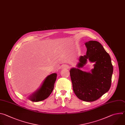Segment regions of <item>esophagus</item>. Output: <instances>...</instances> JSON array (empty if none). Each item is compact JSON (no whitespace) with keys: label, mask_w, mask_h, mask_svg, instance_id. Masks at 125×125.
<instances>
[{"label":"esophagus","mask_w":125,"mask_h":125,"mask_svg":"<svg viewBox=\"0 0 125 125\" xmlns=\"http://www.w3.org/2000/svg\"><path fill=\"white\" fill-rule=\"evenodd\" d=\"M69 66L67 64H63L62 67V69H68L69 68Z\"/></svg>","instance_id":"34e87169"}]
</instances>
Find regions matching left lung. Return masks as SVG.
<instances>
[{"mask_svg":"<svg viewBox=\"0 0 125 125\" xmlns=\"http://www.w3.org/2000/svg\"><path fill=\"white\" fill-rule=\"evenodd\" d=\"M85 45L86 55L80 57L78 68H72L70 75L75 94L81 100L91 102L97 100L110 89L113 67L109 55L100 43L89 41ZM88 59L95 62L91 73L79 69Z\"/></svg>","mask_w":125,"mask_h":125,"instance_id":"left-lung-1","label":"left lung"}]
</instances>
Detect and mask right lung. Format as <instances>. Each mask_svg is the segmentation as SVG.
Returning <instances> with one entry per match:
<instances>
[{
  "label": "right lung",
  "instance_id": "right-lung-1",
  "mask_svg": "<svg viewBox=\"0 0 125 125\" xmlns=\"http://www.w3.org/2000/svg\"><path fill=\"white\" fill-rule=\"evenodd\" d=\"M57 76L56 73H53L48 76L40 88L30 96V100L33 102H37L43 101L48 97L54 89Z\"/></svg>",
  "mask_w": 125,
  "mask_h": 125
}]
</instances>
